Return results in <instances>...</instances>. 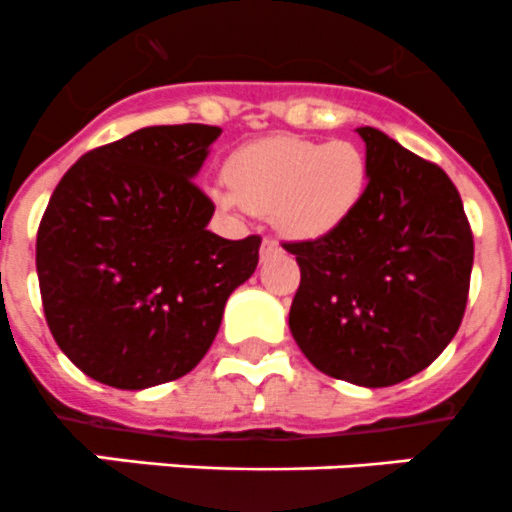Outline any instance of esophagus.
I'll list each match as a JSON object with an SVG mask.
<instances>
[{
  "instance_id": "esophagus-1",
  "label": "esophagus",
  "mask_w": 512,
  "mask_h": 512,
  "mask_svg": "<svg viewBox=\"0 0 512 512\" xmlns=\"http://www.w3.org/2000/svg\"><path fill=\"white\" fill-rule=\"evenodd\" d=\"M278 249H281V246H278V241L263 239V244H261V258H268L271 254H276Z\"/></svg>"
}]
</instances>
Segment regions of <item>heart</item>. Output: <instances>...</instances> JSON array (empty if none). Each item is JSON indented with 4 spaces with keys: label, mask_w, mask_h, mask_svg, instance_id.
<instances>
[{
    "label": "heart",
    "mask_w": 512,
    "mask_h": 512,
    "mask_svg": "<svg viewBox=\"0 0 512 512\" xmlns=\"http://www.w3.org/2000/svg\"><path fill=\"white\" fill-rule=\"evenodd\" d=\"M368 159L353 141L273 136L236 151L226 164L231 189L214 186L221 209L244 204L291 239H321L341 229L368 189Z\"/></svg>",
    "instance_id": "heart-1"
}]
</instances>
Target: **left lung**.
Returning a JSON list of instances; mask_svg holds the SVG:
<instances>
[{"label": "left lung", "instance_id": "obj_1", "mask_svg": "<svg viewBox=\"0 0 512 512\" xmlns=\"http://www.w3.org/2000/svg\"><path fill=\"white\" fill-rule=\"evenodd\" d=\"M356 214L316 241L283 244L301 266L288 328L321 373L386 388L428 368L465 313L473 234L440 166L373 126Z\"/></svg>", "mask_w": 512, "mask_h": 512}]
</instances>
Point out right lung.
<instances>
[{
	"label": "right lung",
	"mask_w": 512,
	"mask_h": 512,
	"mask_svg": "<svg viewBox=\"0 0 512 512\" xmlns=\"http://www.w3.org/2000/svg\"><path fill=\"white\" fill-rule=\"evenodd\" d=\"M219 126H146L84 154L37 234L44 316L94 381L141 391L186 376L219 333L261 239H221L194 184Z\"/></svg>",
	"instance_id": "add662e5"
}]
</instances>
